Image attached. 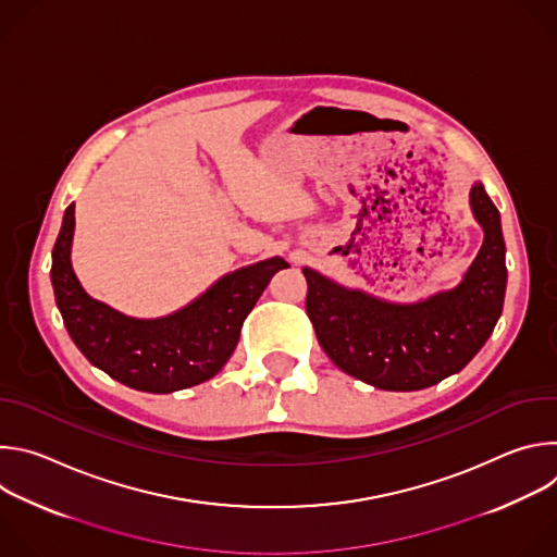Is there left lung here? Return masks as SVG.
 <instances>
[{
	"label": "left lung",
	"instance_id": "8db88e82",
	"mask_svg": "<svg viewBox=\"0 0 557 557\" xmlns=\"http://www.w3.org/2000/svg\"><path fill=\"white\" fill-rule=\"evenodd\" d=\"M469 207L483 247L454 288L425 299L387 301L301 269L317 342L339 370L379 389L412 392L460 372L485 346L505 304V237L483 183L471 185Z\"/></svg>",
	"mask_w": 557,
	"mask_h": 557
}]
</instances>
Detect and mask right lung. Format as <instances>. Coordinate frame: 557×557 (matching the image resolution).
<instances>
[{
    "mask_svg": "<svg viewBox=\"0 0 557 557\" xmlns=\"http://www.w3.org/2000/svg\"><path fill=\"white\" fill-rule=\"evenodd\" d=\"M74 202L52 249L50 280L67 335L84 357L127 387L170 394L215 376L233 355L247 314L271 277L288 269L280 256L235 269L187 306L138 320L90 297L72 269Z\"/></svg>",
    "mask_w": 557,
    "mask_h": 557,
    "instance_id": "add662e5",
    "label": "right lung"
}]
</instances>
